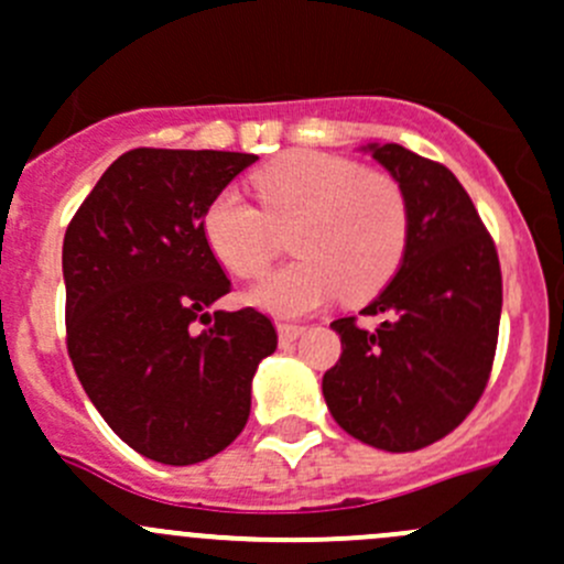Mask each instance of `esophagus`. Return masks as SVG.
<instances>
[{
    "instance_id": "1",
    "label": "esophagus",
    "mask_w": 564,
    "mask_h": 564,
    "mask_svg": "<svg viewBox=\"0 0 564 564\" xmlns=\"http://www.w3.org/2000/svg\"><path fill=\"white\" fill-rule=\"evenodd\" d=\"M300 334H303V328H300V325H289V323L278 325V339H281V345H289V341L297 339Z\"/></svg>"
}]
</instances>
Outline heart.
I'll list each match as a JSON object with an SVG mask.
<instances>
[{"label":"heart","mask_w":564,"mask_h":564,"mask_svg":"<svg viewBox=\"0 0 564 564\" xmlns=\"http://www.w3.org/2000/svg\"><path fill=\"white\" fill-rule=\"evenodd\" d=\"M261 208L236 188L205 205L210 252L241 278H256L275 256V229L294 225L281 270L250 289V303L275 317H303L330 303L367 300L398 272L409 245V199L401 183L328 152L297 150L256 172Z\"/></svg>","instance_id":"heart-1"}]
</instances>
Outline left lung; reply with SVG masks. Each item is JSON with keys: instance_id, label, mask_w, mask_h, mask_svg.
Segmentation results:
<instances>
[{"instance_id": "obj_1", "label": "left lung", "mask_w": 564, "mask_h": 564, "mask_svg": "<svg viewBox=\"0 0 564 564\" xmlns=\"http://www.w3.org/2000/svg\"><path fill=\"white\" fill-rule=\"evenodd\" d=\"M409 199V245L392 281L361 314L330 328L341 356L323 376L336 423L389 454L420 451L470 414L487 387L501 323V267L454 172L401 144H367Z\"/></svg>"}]
</instances>
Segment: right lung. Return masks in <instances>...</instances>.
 Returning a JSON list of instances; mask_svg holds the SVG:
<instances>
[{
  "instance_id": "obj_1",
  "label": "right lung",
  "mask_w": 564,
  "mask_h": 564,
  "mask_svg": "<svg viewBox=\"0 0 564 564\" xmlns=\"http://www.w3.org/2000/svg\"><path fill=\"white\" fill-rule=\"evenodd\" d=\"M256 161L130 150L66 228L72 365L113 434L161 465H197L228 448L250 417L252 376L278 347L256 308L210 314L230 281L205 241V205Z\"/></svg>"
}]
</instances>
